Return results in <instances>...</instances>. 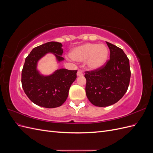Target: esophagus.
<instances>
[{"mask_svg": "<svg viewBox=\"0 0 153 153\" xmlns=\"http://www.w3.org/2000/svg\"><path fill=\"white\" fill-rule=\"evenodd\" d=\"M83 75V73L81 70H78L77 71V76H82Z\"/></svg>", "mask_w": 153, "mask_h": 153, "instance_id": "1", "label": "esophagus"}]
</instances>
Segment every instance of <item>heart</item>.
Listing matches in <instances>:
<instances>
[{"mask_svg":"<svg viewBox=\"0 0 153 153\" xmlns=\"http://www.w3.org/2000/svg\"><path fill=\"white\" fill-rule=\"evenodd\" d=\"M108 51L104 45L87 43L74 49L71 57L76 61H86L87 68L96 70L102 66L107 59Z\"/></svg>","mask_w":153,"mask_h":153,"instance_id":"1","label":"heart"}]
</instances>
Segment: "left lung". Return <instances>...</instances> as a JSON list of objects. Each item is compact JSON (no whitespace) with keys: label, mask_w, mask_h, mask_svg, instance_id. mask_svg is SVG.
<instances>
[{"label":"left lung","mask_w":153,"mask_h":153,"mask_svg":"<svg viewBox=\"0 0 153 153\" xmlns=\"http://www.w3.org/2000/svg\"><path fill=\"white\" fill-rule=\"evenodd\" d=\"M110 59L100 68L85 71V92L88 100L96 106L112 105L126 93L131 76L129 59L123 50L106 42Z\"/></svg>","instance_id":"left-lung-1"}]
</instances>
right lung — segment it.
<instances>
[{"label": "right lung", "mask_w": 153, "mask_h": 153, "mask_svg": "<svg viewBox=\"0 0 153 153\" xmlns=\"http://www.w3.org/2000/svg\"><path fill=\"white\" fill-rule=\"evenodd\" d=\"M62 47L61 43L48 42L32 49L25 59L22 71L23 89L32 102L42 107L52 108L61 106L76 78L77 70L60 69L47 76L41 75L37 71V62L48 52L54 53L59 61H62Z\"/></svg>", "instance_id": "right-lung-1"}]
</instances>
